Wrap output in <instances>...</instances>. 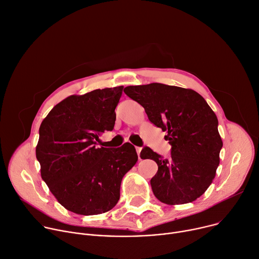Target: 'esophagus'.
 Returning a JSON list of instances; mask_svg holds the SVG:
<instances>
[{
    "instance_id": "1",
    "label": "esophagus",
    "mask_w": 259,
    "mask_h": 259,
    "mask_svg": "<svg viewBox=\"0 0 259 259\" xmlns=\"http://www.w3.org/2000/svg\"><path fill=\"white\" fill-rule=\"evenodd\" d=\"M136 152H137V155H139V158L141 159V152H142V148H141V147H136Z\"/></svg>"
}]
</instances>
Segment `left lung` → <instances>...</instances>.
Wrapping results in <instances>:
<instances>
[{"mask_svg": "<svg viewBox=\"0 0 259 259\" xmlns=\"http://www.w3.org/2000/svg\"><path fill=\"white\" fill-rule=\"evenodd\" d=\"M124 93L145 108L149 120L166 131L170 157L145 147L142 158L158 165L151 179L153 194L168 205L193 202L211 184L220 163L223 142L218 117L204 98L193 90L151 83L127 86Z\"/></svg>", "mask_w": 259, "mask_h": 259, "instance_id": "8db88e82", "label": "left lung"}]
</instances>
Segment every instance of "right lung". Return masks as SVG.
I'll use <instances>...</instances> for the list:
<instances>
[{
  "label": "right lung",
  "instance_id": "add662e5",
  "mask_svg": "<svg viewBox=\"0 0 259 259\" xmlns=\"http://www.w3.org/2000/svg\"><path fill=\"white\" fill-rule=\"evenodd\" d=\"M123 89L67 97L39 127L36 158L41 178L63 207L77 214L113 208L124 175L139 159L130 143L116 149L98 147L99 136L114 127V109Z\"/></svg>",
  "mask_w": 259,
  "mask_h": 259
}]
</instances>
